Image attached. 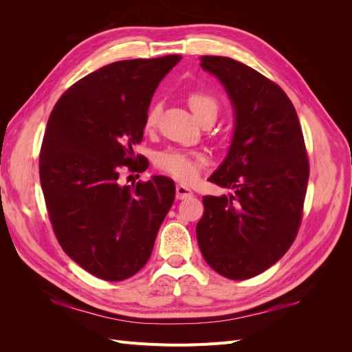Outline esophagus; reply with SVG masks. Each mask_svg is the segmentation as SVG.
<instances>
[{
	"mask_svg": "<svg viewBox=\"0 0 352 352\" xmlns=\"http://www.w3.org/2000/svg\"><path fill=\"white\" fill-rule=\"evenodd\" d=\"M194 195L192 190H190L188 186L185 185H177L176 186V198L177 199H186Z\"/></svg>",
	"mask_w": 352,
	"mask_h": 352,
	"instance_id": "1",
	"label": "esophagus"
}]
</instances>
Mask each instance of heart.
Here are the masks:
<instances>
[{
    "mask_svg": "<svg viewBox=\"0 0 352 352\" xmlns=\"http://www.w3.org/2000/svg\"><path fill=\"white\" fill-rule=\"evenodd\" d=\"M188 104L201 122L206 117H214L216 119L220 109V101L216 95L204 89H195L189 92ZM160 111H162V105L158 102H153L150 105L144 123L146 131L154 129L158 122ZM207 162V154L197 150H167L157 154L155 157V166L158 170H162L163 173L184 184L194 182L199 176L202 166H206Z\"/></svg>",
    "mask_w": 352,
    "mask_h": 352,
    "instance_id": "obj_1",
    "label": "heart"
}]
</instances>
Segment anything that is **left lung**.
<instances>
[{
  "label": "left lung",
  "mask_w": 352,
  "mask_h": 352,
  "mask_svg": "<svg viewBox=\"0 0 352 352\" xmlns=\"http://www.w3.org/2000/svg\"><path fill=\"white\" fill-rule=\"evenodd\" d=\"M199 60L225 85L236 126L226 160L208 179L235 194L202 198L197 239L212 270L245 280L267 270L294 243L310 163L294 104L278 83L228 57Z\"/></svg>",
  "instance_id": "1"
}]
</instances>
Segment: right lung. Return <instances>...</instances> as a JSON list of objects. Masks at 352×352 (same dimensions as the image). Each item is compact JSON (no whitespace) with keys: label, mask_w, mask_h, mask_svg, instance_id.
<instances>
[{"label":"right lung","mask_w":352,"mask_h":352,"mask_svg":"<svg viewBox=\"0 0 352 352\" xmlns=\"http://www.w3.org/2000/svg\"><path fill=\"white\" fill-rule=\"evenodd\" d=\"M180 58L104 66L73 83L48 119L39 179L52 230L63 251L102 280L129 279L144 267L175 201L172 179L122 186L119 176L123 167L146 170L148 160H135L132 146L142 142L158 83Z\"/></svg>","instance_id":"obj_1"}]
</instances>
